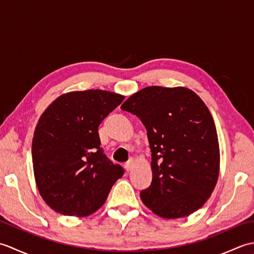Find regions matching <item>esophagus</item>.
<instances>
[{
	"mask_svg": "<svg viewBox=\"0 0 254 254\" xmlns=\"http://www.w3.org/2000/svg\"><path fill=\"white\" fill-rule=\"evenodd\" d=\"M133 166H134V160L131 159L130 161H127V163L124 164V168H126L127 171H131L132 168H133Z\"/></svg>",
	"mask_w": 254,
	"mask_h": 254,
	"instance_id": "1",
	"label": "esophagus"
}]
</instances>
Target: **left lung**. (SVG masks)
I'll use <instances>...</instances> for the list:
<instances>
[{"label": "left lung", "mask_w": 254, "mask_h": 254, "mask_svg": "<svg viewBox=\"0 0 254 254\" xmlns=\"http://www.w3.org/2000/svg\"><path fill=\"white\" fill-rule=\"evenodd\" d=\"M146 127L153 180L141 192L163 218L191 215L209 198L219 175L216 127L203 100L187 87L149 86L121 106Z\"/></svg>", "instance_id": "1"}]
</instances>
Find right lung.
Masks as SVG:
<instances>
[{
    "label": "right lung",
    "mask_w": 254,
    "mask_h": 254,
    "mask_svg": "<svg viewBox=\"0 0 254 254\" xmlns=\"http://www.w3.org/2000/svg\"><path fill=\"white\" fill-rule=\"evenodd\" d=\"M124 96L101 89L63 94L42 113L31 156L38 190L49 206L84 217L99 209L124 174L106 157L98 127Z\"/></svg>",
    "instance_id": "right-lung-1"
}]
</instances>
